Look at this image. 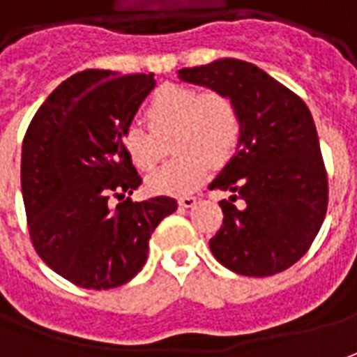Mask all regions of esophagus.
<instances>
[{"label": "esophagus", "instance_id": "obj_1", "mask_svg": "<svg viewBox=\"0 0 357 357\" xmlns=\"http://www.w3.org/2000/svg\"><path fill=\"white\" fill-rule=\"evenodd\" d=\"M195 201H197V199L191 197V195H185V197H179L178 199L179 207H183V209H191V207L195 205Z\"/></svg>", "mask_w": 357, "mask_h": 357}]
</instances>
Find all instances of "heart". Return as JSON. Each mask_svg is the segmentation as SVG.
I'll return each instance as SVG.
<instances>
[{
    "label": "heart",
    "instance_id": "1",
    "mask_svg": "<svg viewBox=\"0 0 357 357\" xmlns=\"http://www.w3.org/2000/svg\"><path fill=\"white\" fill-rule=\"evenodd\" d=\"M148 128L130 125L121 135V148L135 168L150 172L158 166L172 140L178 158L148 178V189L162 195H185L207 178L211 164L222 166L238 146L240 115L236 105L219 91L164 86L152 96L146 113Z\"/></svg>",
    "mask_w": 357,
    "mask_h": 357
}]
</instances>
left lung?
I'll return each instance as SVG.
<instances>
[{
  "instance_id": "8db88e82",
  "label": "left lung",
  "mask_w": 357,
  "mask_h": 357,
  "mask_svg": "<svg viewBox=\"0 0 357 357\" xmlns=\"http://www.w3.org/2000/svg\"><path fill=\"white\" fill-rule=\"evenodd\" d=\"M178 77L227 96L240 115L236 154L209 185L232 193L219 203L225 219L209 242L213 256L248 278L287 270L319 234L328 205L311 111L261 68L236 58L181 68Z\"/></svg>"
}]
</instances>
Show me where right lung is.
Instances as JSON below:
<instances>
[{
    "mask_svg": "<svg viewBox=\"0 0 357 357\" xmlns=\"http://www.w3.org/2000/svg\"><path fill=\"white\" fill-rule=\"evenodd\" d=\"M154 74L77 72L46 97L26 128L21 188L29 234L48 268L84 289L130 281L148 258V240L178 209L172 197L132 203L142 183L121 148ZM121 203L113 208L108 199Z\"/></svg>",
    "mask_w": 357,
    "mask_h": 357,
    "instance_id": "right-lung-1",
    "label": "right lung"
}]
</instances>
